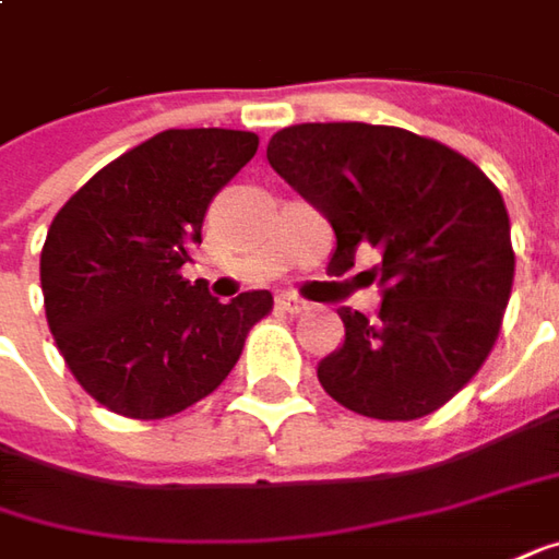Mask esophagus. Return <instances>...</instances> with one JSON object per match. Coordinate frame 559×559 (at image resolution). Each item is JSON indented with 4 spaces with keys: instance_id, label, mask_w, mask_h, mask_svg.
I'll return each instance as SVG.
<instances>
[{
    "instance_id": "1",
    "label": "esophagus",
    "mask_w": 559,
    "mask_h": 559,
    "mask_svg": "<svg viewBox=\"0 0 559 559\" xmlns=\"http://www.w3.org/2000/svg\"><path fill=\"white\" fill-rule=\"evenodd\" d=\"M278 309L290 312V316H299V312H306V309H309V302H306V299H299L297 294H278Z\"/></svg>"
}]
</instances>
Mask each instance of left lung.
<instances>
[{"mask_svg":"<svg viewBox=\"0 0 559 559\" xmlns=\"http://www.w3.org/2000/svg\"><path fill=\"white\" fill-rule=\"evenodd\" d=\"M272 169L324 213L334 272L371 247L374 321L340 309L346 340L318 361L324 393L377 420L442 408L489 358L513 284L508 206L489 176L399 126L299 123L272 135Z\"/></svg>","mask_w":559,"mask_h":559,"instance_id":"8db88e82","label":"left lung"}]
</instances>
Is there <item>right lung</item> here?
Returning <instances> with one entry per match:
<instances>
[{"mask_svg": "<svg viewBox=\"0 0 559 559\" xmlns=\"http://www.w3.org/2000/svg\"><path fill=\"white\" fill-rule=\"evenodd\" d=\"M241 129H166L98 169L51 219L39 257L51 337L95 402L160 420L210 395L241 358L269 290L231 302L185 281L210 201L257 154Z\"/></svg>", "mask_w": 559, "mask_h": 559, "instance_id": "1", "label": "right lung"}]
</instances>
